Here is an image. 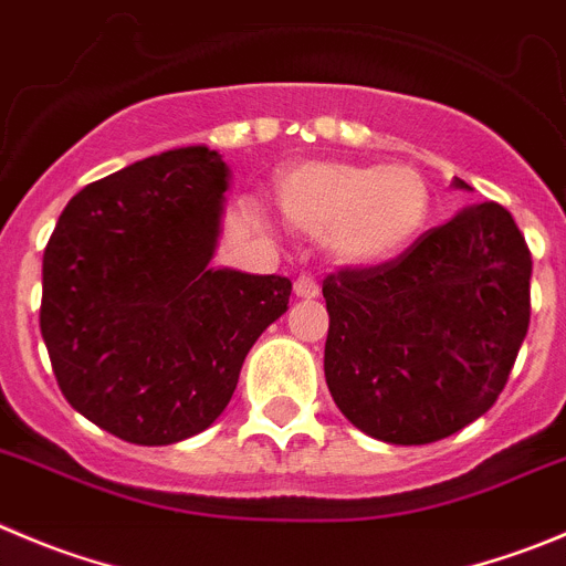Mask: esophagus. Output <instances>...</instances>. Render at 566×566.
I'll return each instance as SVG.
<instances>
[{
  "label": "esophagus",
  "mask_w": 566,
  "mask_h": 566,
  "mask_svg": "<svg viewBox=\"0 0 566 566\" xmlns=\"http://www.w3.org/2000/svg\"><path fill=\"white\" fill-rule=\"evenodd\" d=\"M293 290H295V295H298V298H315V295H318V282H315L310 273H301V276L295 279Z\"/></svg>",
  "instance_id": "esophagus-1"
}]
</instances>
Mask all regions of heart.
I'll list each match as a JSON object with an SVG mask.
<instances>
[{
	"label": "heart",
	"instance_id": "b5f03b06",
	"mask_svg": "<svg viewBox=\"0 0 566 566\" xmlns=\"http://www.w3.org/2000/svg\"><path fill=\"white\" fill-rule=\"evenodd\" d=\"M279 206L290 226L324 237L348 268H379L410 251L430 226L432 189L410 164L307 161L282 172Z\"/></svg>",
	"mask_w": 566,
	"mask_h": 566
}]
</instances>
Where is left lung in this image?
Instances as JSON below:
<instances>
[{"instance_id": "left-lung-1", "label": "left lung", "mask_w": 566, "mask_h": 566, "mask_svg": "<svg viewBox=\"0 0 566 566\" xmlns=\"http://www.w3.org/2000/svg\"><path fill=\"white\" fill-rule=\"evenodd\" d=\"M455 189H472L452 178ZM531 251L500 203L467 206L405 256L324 282L337 410L385 443H432L503 394L531 324Z\"/></svg>"}]
</instances>
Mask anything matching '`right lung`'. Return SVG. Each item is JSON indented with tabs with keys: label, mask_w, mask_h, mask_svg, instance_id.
Masks as SVG:
<instances>
[{
	"label": "right lung",
	"mask_w": 566,
	"mask_h": 566,
	"mask_svg": "<svg viewBox=\"0 0 566 566\" xmlns=\"http://www.w3.org/2000/svg\"><path fill=\"white\" fill-rule=\"evenodd\" d=\"M229 167L206 145L136 161L69 200L44 251L41 335L66 402L164 447L214 424L290 279L211 268Z\"/></svg>",
	"instance_id": "right-lung-1"
}]
</instances>
